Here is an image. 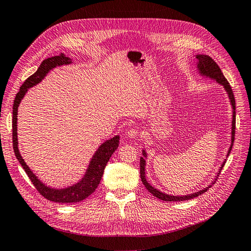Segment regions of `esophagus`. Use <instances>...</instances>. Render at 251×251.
<instances>
[{
  "mask_svg": "<svg viewBox=\"0 0 251 251\" xmlns=\"http://www.w3.org/2000/svg\"><path fill=\"white\" fill-rule=\"evenodd\" d=\"M138 134H139V132H138L137 128L132 127V128H130V130L127 131L126 136H127V137H130V138H136L138 136Z\"/></svg>",
  "mask_w": 251,
  "mask_h": 251,
  "instance_id": "obj_1",
  "label": "esophagus"
}]
</instances>
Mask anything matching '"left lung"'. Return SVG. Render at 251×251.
Listing matches in <instances>:
<instances>
[{
    "label": "left lung",
    "mask_w": 251,
    "mask_h": 251,
    "mask_svg": "<svg viewBox=\"0 0 251 251\" xmlns=\"http://www.w3.org/2000/svg\"><path fill=\"white\" fill-rule=\"evenodd\" d=\"M196 58L198 59V63H197V68H198V71H199L200 75H202V76L209 77L211 79H215L218 83H220V85H222L224 87L227 95H228L229 101H230V104L232 107L231 143H230L228 151H227V156H228L231 149H232V146H233L234 133H235L234 132V130H235V101H234V96H233V93H232L231 87L229 85V82L227 81V79L224 77V75H223L221 69H220V67L217 65V63L211 57H209L208 55H205V54H197ZM142 155H143V157L140 158V177H141L142 183L144 184V186H146V188L151 195L156 197V198L162 200V201H184V200H189V199L196 198V197H198V196L204 194L212 184L215 183V181H212L210 185L201 189V191L193 193V194H189V195H185V196H173V195H168L165 193H162L161 191H158V189L155 188L154 186H151L147 181V178H146V159L148 157V154H147L146 150H142ZM225 162H226V159L224 160V162L222 163V165L220 166L219 173L217 174L215 180H217V177L219 176L220 172H221V170L223 169Z\"/></svg>",
    "instance_id": "obj_1"
}]
</instances>
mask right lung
Returning <instances> with one entry per match:
<instances>
[{
	"label": "right lung",
	"instance_id": "right-lung-1",
	"mask_svg": "<svg viewBox=\"0 0 251 251\" xmlns=\"http://www.w3.org/2000/svg\"><path fill=\"white\" fill-rule=\"evenodd\" d=\"M71 63V58L65 56L63 53L57 56H52L47 59H44L36 72L33 73L31 76H29L21 86L20 91L18 92L16 98H14L12 110V144L14 154H16V157L21 163V165L23 166V169L25 170L26 174L28 175L29 179L31 180L33 185L37 189V192H39L44 198L56 203H76L85 200L91 194L94 193L101 180L105 165H107L109 159L119 146L118 135L114 136L113 138L101 143L100 148L95 151L92 159H91L83 177L77 182V183L65 188H53L43 183V182L35 176V174H33V172L29 169V166L26 164L24 159L21 156L18 147V108L23 100V97L25 96L29 88H32L33 86L41 82L53 68L63 65H69Z\"/></svg>",
	"mask_w": 251,
	"mask_h": 251
}]
</instances>
